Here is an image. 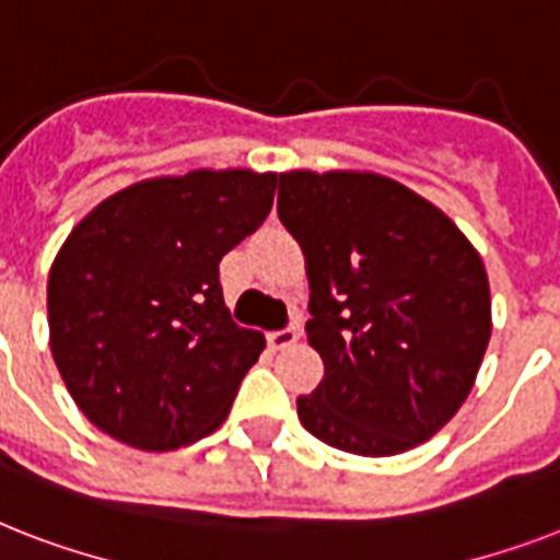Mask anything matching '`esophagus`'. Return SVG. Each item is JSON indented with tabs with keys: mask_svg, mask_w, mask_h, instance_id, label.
Instances as JSON below:
<instances>
[{
	"mask_svg": "<svg viewBox=\"0 0 560 560\" xmlns=\"http://www.w3.org/2000/svg\"><path fill=\"white\" fill-rule=\"evenodd\" d=\"M267 342H270L272 351H284V349H290V346H296L299 331H296V328H281V331H270V334H267Z\"/></svg>",
	"mask_w": 560,
	"mask_h": 560,
	"instance_id": "esophagus-1",
	"label": "esophagus"
}]
</instances>
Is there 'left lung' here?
<instances>
[{"label": "left lung", "instance_id": "left-lung-1", "mask_svg": "<svg viewBox=\"0 0 560 560\" xmlns=\"http://www.w3.org/2000/svg\"><path fill=\"white\" fill-rule=\"evenodd\" d=\"M305 253L307 342L325 374L299 421L337 451L395 456L433 439L491 340L486 264L442 209L372 171L279 174Z\"/></svg>", "mask_w": 560, "mask_h": 560}]
</instances>
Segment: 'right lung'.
I'll return each mask as SVG.
<instances>
[{
  "label": "right lung",
  "instance_id": "right-lung-1",
  "mask_svg": "<svg viewBox=\"0 0 560 560\" xmlns=\"http://www.w3.org/2000/svg\"><path fill=\"white\" fill-rule=\"evenodd\" d=\"M279 174L197 168L101 200L48 272V342L92 424L139 451H177L226 421L264 351L232 323L220 258L270 214Z\"/></svg>",
  "mask_w": 560,
  "mask_h": 560
}]
</instances>
